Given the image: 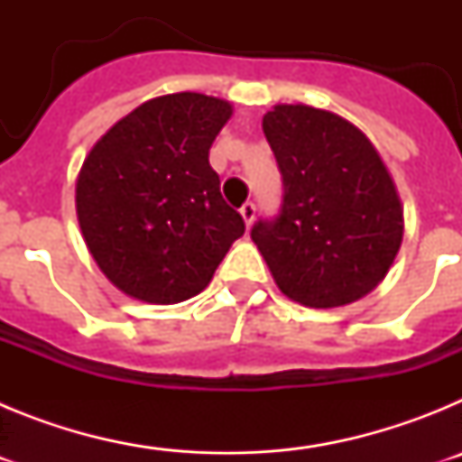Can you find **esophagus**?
<instances>
[{"label": "esophagus", "mask_w": 462, "mask_h": 462, "mask_svg": "<svg viewBox=\"0 0 462 462\" xmlns=\"http://www.w3.org/2000/svg\"><path fill=\"white\" fill-rule=\"evenodd\" d=\"M240 215H243V219H245V226L250 228L252 222H254V215H256L254 203H252V201L243 203V208H240Z\"/></svg>", "instance_id": "1"}]
</instances>
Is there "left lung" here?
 <instances>
[{
    "label": "left lung",
    "mask_w": 462,
    "mask_h": 462,
    "mask_svg": "<svg viewBox=\"0 0 462 462\" xmlns=\"http://www.w3.org/2000/svg\"><path fill=\"white\" fill-rule=\"evenodd\" d=\"M263 134L282 173V208L252 240L284 296L340 308L373 291L402 243V206L368 136L330 110L277 104Z\"/></svg>",
    "instance_id": "left-lung-1"
}]
</instances>
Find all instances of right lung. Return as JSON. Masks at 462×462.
I'll return each mask as SVG.
<instances>
[{
	"mask_svg": "<svg viewBox=\"0 0 462 462\" xmlns=\"http://www.w3.org/2000/svg\"><path fill=\"white\" fill-rule=\"evenodd\" d=\"M234 108L217 97H157L110 126L85 157L76 212L106 277L143 303L201 293L245 234L208 152Z\"/></svg>",
	"mask_w": 462,
	"mask_h": 462,
	"instance_id": "right-lung-1",
	"label": "right lung"
}]
</instances>
